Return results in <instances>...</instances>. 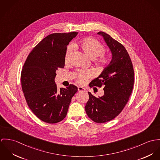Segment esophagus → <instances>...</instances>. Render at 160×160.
<instances>
[{
    "label": "esophagus",
    "instance_id": "1",
    "mask_svg": "<svg viewBox=\"0 0 160 160\" xmlns=\"http://www.w3.org/2000/svg\"><path fill=\"white\" fill-rule=\"evenodd\" d=\"M78 91H84V92H86L87 91V89L84 88H83L82 87H78Z\"/></svg>",
    "mask_w": 160,
    "mask_h": 160
}]
</instances>
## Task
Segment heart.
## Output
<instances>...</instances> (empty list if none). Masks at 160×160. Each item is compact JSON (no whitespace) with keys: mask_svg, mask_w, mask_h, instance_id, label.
Returning <instances> with one entry per match:
<instances>
[{"mask_svg":"<svg viewBox=\"0 0 160 160\" xmlns=\"http://www.w3.org/2000/svg\"><path fill=\"white\" fill-rule=\"evenodd\" d=\"M73 47H76V45H74ZM78 47H79V48L91 59H94L100 56L99 63L101 66L106 65L110 61L108 56L104 55L106 51L105 47L99 41L93 38L89 37L83 39L79 43ZM73 50V46H69L64 56V60L66 62H68L69 61ZM75 75L76 80L78 83L85 84L88 81L89 78L92 77L94 73L91 71H78L75 72Z\"/></svg>","mask_w":160,"mask_h":160,"instance_id":"b5f03b06","label":"heart"}]
</instances>
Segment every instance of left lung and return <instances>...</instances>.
I'll list each match as a JSON object with an SVG mask.
<instances>
[{"instance_id":"obj_1","label":"left lung","mask_w":160,"mask_h":160,"mask_svg":"<svg viewBox=\"0 0 160 160\" xmlns=\"http://www.w3.org/2000/svg\"><path fill=\"white\" fill-rule=\"evenodd\" d=\"M97 34L102 37L110 51L112 59L100 75L89 85L90 87L104 85V94L96 98L88 92L85 111L92 121L102 123L118 116L127 104L133 88L134 74L131 58L124 46L104 32Z\"/></svg>"}]
</instances>
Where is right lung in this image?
I'll list each match as a JSON object with an SVG mask.
<instances>
[{
	"label": "right lung",
	"instance_id": "add662e5",
	"mask_svg": "<svg viewBox=\"0 0 160 160\" xmlns=\"http://www.w3.org/2000/svg\"><path fill=\"white\" fill-rule=\"evenodd\" d=\"M77 34L73 32L47 36L33 48L23 66L21 81L25 99L32 112L44 122L62 121L78 91L73 85L58 89L54 82L56 71L64 67L67 46Z\"/></svg>",
	"mask_w": 160,
	"mask_h": 160
}]
</instances>
